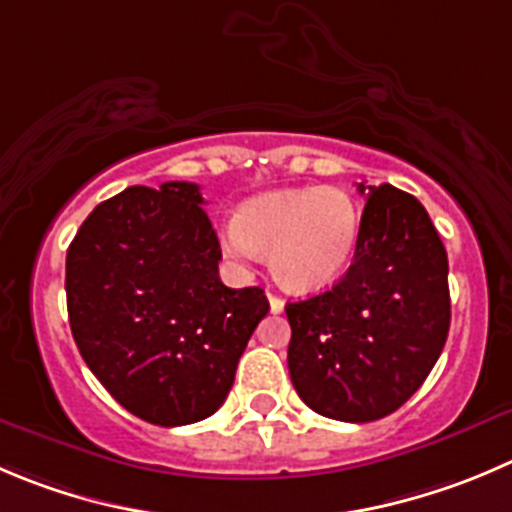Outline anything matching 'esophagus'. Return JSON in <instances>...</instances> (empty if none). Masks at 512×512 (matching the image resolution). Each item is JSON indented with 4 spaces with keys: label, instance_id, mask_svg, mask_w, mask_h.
Returning a JSON list of instances; mask_svg holds the SVG:
<instances>
[{
    "label": "esophagus",
    "instance_id": "obj_1",
    "mask_svg": "<svg viewBox=\"0 0 512 512\" xmlns=\"http://www.w3.org/2000/svg\"><path fill=\"white\" fill-rule=\"evenodd\" d=\"M269 304H271V311H274V314H281V311H284V299H281V296L269 294Z\"/></svg>",
    "mask_w": 512,
    "mask_h": 512
}]
</instances>
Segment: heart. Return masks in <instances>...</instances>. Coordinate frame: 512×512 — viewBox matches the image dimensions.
Masks as SVG:
<instances>
[{"instance_id": "obj_1", "label": "heart", "mask_w": 512, "mask_h": 512, "mask_svg": "<svg viewBox=\"0 0 512 512\" xmlns=\"http://www.w3.org/2000/svg\"><path fill=\"white\" fill-rule=\"evenodd\" d=\"M359 226V206L342 188H291L248 201L218 241L241 269L271 253V269L286 289L319 291L347 271Z\"/></svg>"}]
</instances>
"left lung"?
Instances as JSON below:
<instances>
[{
	"label": "left lung",
	"mask_w": 512,
	"mask_h": 512,
	"mask_svg": "<svg viewBox=\"0 0 512 512\" xmlns=\"http://www.w3.org/2000/svg\"><path fill=\"white\" fill-rule=\"evenodd\" d=\"M354 264L329 291L286 304L289 374L314 412L342 422L392 415L422 387L450 332L447 251L425 206L364 186Z\"/></svg>",
	"instance_id": "obj_1"
}]
</instances>
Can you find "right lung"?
<instances>
[{
	"instance_id": "1",
	"label": "right lung",
	"mask_w": 512,
	"mask_h": 512,
	"mask_svg": "<svg viewBox=\"0 0 512 512\" xmlns=\"http://www.w3.org/2000/svg\"><path fill=\"white\" fill-rule=\"evenodd\" d=\"M221 243L201 188L170 180L102 201L67 248V314L102 387L160 427L206 420L269 314L259 286L218 279Z\"/></svg>"
}]
</instances>
